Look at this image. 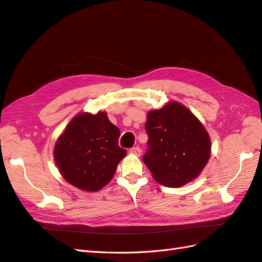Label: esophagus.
<instances>
[{"mask_svg":"<svg viewBox=\"0 0 262 262\" xmlns=\"http://www.w3.org/2000/svg\"><path fill=\"white\" fill-rule=\"evenodd\" d=\"M129 153H130V154H134V155H136V157H140V155H141V148L138 147V146L132 147V148L129 149Z\"/></svg>","mask_w":262,"mask_h":262,"instance_id":"obj_1","label":"esophagus"}]
</instances>
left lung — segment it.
Wrapping results in <instances>:
<instances>
[{
    "instance_id": "8db88e82",
    "label": "left lung",
    "mask_w": 262,
    "mask_h": 262,
    "mask_svg": "<svg viewBox=\"0 0 262 262\" xmlns=\"http://www.w3.org/2000/svg\"><path fill=\"white\" fill-rule=\"evenodd\" d=\"M145 129L148 147L143 162L160 185L181 187L207 164L211 148L208 133L181 103L172 101L149 111Z\"/></svg>"
}]
</instances>
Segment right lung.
<instances>
[{
  "label": "right lung",
  "instance_id": "add662e5",
  "mask_svg": "<svg viewBox=\"0 0 262 262\" xmlns=\"http://www.w3.org/2000/svg\"><path fill=\"white\" fill-rule=\"evenodd\" d=\"M120 130L107 114H80L55 144L54 158L64 179L85 191H98L113 179L126 155L119 147Z\"/></svg>",
  "mask_w": 262,
  "mask_h": 262
}]
</instances>
